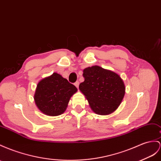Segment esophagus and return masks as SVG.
<instances>
[{"label": "esophagus", "mask_w": 161, "mask_h": 161, "mask_svg": "<svg viewBox=\"0 0 161 161\" xmlns=\"http://www.w3.org/2000/svg\"><path fill=\"white\" fill-rule=\"evenodd\" d=\"M79 84H80V82L79 81H77L76 82H75V84H74V85H75V86H76V87L78 88H79Z\"/></svg>", "instance_id": "1"}]
</instances>
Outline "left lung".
<instances>
[{"label": "left lung", "mask_w": 161, "mask_h": 161, "mask_svg": "<svg viewBox=\"0 0 161 161\" xmlns=\"http://www.w3.org/2000/svg\"><path fill=\"white\" fill-rule=\"evenodd\" d=\"M84 81L79 86L90 108L98 115H108L116 110L125 94V86L120 75L99 66L83 71Z\"/></svg>", "instance_id": "8db88e82"}]
</instances>
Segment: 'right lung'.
<instances>
[{
  "mask_svg": "<svg viewBox=\"0 0 161 161\" xmlns=\"http://www.w3.org/2000/svg\"><path fill=\"white\" fill-rule=\"evenodd\" d=\"M77 91L75 86L67 79L53 73L39 82L34 99L41 112L47 116H56L65 112L70 98Z\"/></svg>",
  "mask_w": 161,
  "mask_h": 161,
  "instance_id": "right-lung-1",
  "label": "right lung"
}]
</instances>
